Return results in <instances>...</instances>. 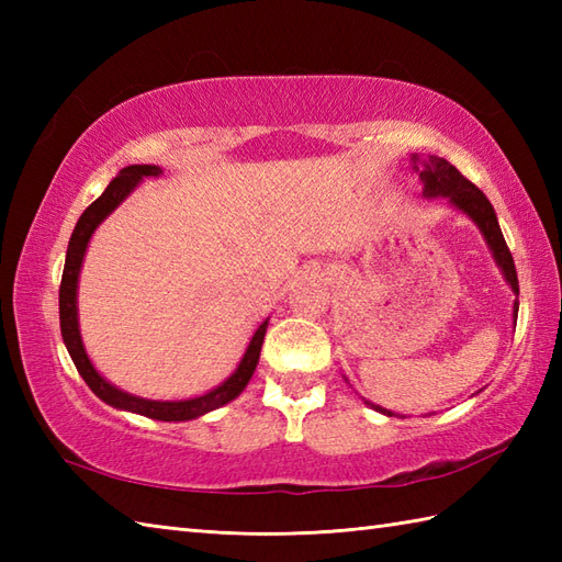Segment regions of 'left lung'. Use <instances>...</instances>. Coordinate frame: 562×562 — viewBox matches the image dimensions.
<instances>
[{
    "label": "left lung",
    "instance_id": "left-lung-1",
    "mask_svg": "<svg viewBox=\"0 0 562 562\" xmlns=\"http://www.w3.org/2000/svg\"><path fill=\"white\" fill-rule=\"evenodd\" d=\"M420 178L425 183V195L427 198H449L453 207L463 210L469 217L479 224V229L483 232L487 246H491L493 256L497 260V266L503 268L505 280L509 282V288L515 294H519V280H517V268H515V258H512L507 241L503 232H499V224L495 217V210L491 205V200L483 195L481 188H475L469 178L461 176L457 166H451L447 159L441 157H429L423 161V171ZM519 312V302H515V316ZM372 405V403H369ZM374 411L393 415L391 411L379 408V405H372Z\"/></svg>",
    "mask_w": 562,
    "mask_h": 562
}]
</instances>
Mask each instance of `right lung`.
I'll use <instances>...</instances> for the list:
<instances>
[{"label": "right lung", "mask_w": 562, "mask_h": 562, "mask_svg": "<svg viewBox=\"0 0 562 562\" xmlns=\"http://www.w3.org/2000/svg\"><path fill=\"white\" fill-rule=\"evenodd\" d=\"M159 173H161L159 166H147V164L127 166V169H123L113 178L109 188L101 193V198L93 200L91 205L83 210V214L75 226V232H71L65 270H63V282H59V330H63V340L67 345L71 362H75V367H77V372L81 374V379L87 381V386L97 393L101 401L113 405V408L154 417V420L181 423V420H193V417H200L214 408H220V405L234 401L238 393L246 389L250 376H254V372H256L262 338H266V330H268V321H262L256 330V336L250 338L248 350H246L244 360H241V364H238L236 372L226 379L222 386L205 393V396H200V398H188V401L137 398V396H130V393L109 384V381H105L97 372V369H93L91 360L87 357V350H83V345H81L79 321H77V280H79L83 254H87V246H89V238H91L93 229H97V226L105 217H109V214L117 205H121V202L130 195V190H133L145 176H159Z\"/></svg>", "instance_id": "obj_1"}]
</instances>
